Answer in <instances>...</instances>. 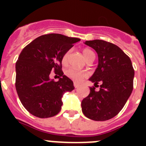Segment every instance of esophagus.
Instances as JSON below:
<instances>
[{
	"instance_id": "esophagus-1",
	"label": "esophagus",
	"mask_w": 146,
	"mask_h": 146,
	"mask_svg": "<svg viewBox=\"0 0 146 146\" xmlns=\"http://www.w3.org/2000/svg\"><path fill=\"white\" fill-rule=\"evenodd\" d=\"M74 88H77L79 87V86H80V84H78V83H77V82H74Z\"/></svg>"
}]
</instances>
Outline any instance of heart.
Segmentation results:
<instances>
[{
  "label": "heart",
  "mask_w": 146,
  "mask_h": 146,
  "mask_svg": "<svg viewBox=\"0 0 146 146\" xmlns=\"http://www.w3.org/2000/svg\"><path fill=\"white\" fill-rule=\"evenodd\" d=\"M69 54H70V51H67L62 57V64L66 65L67 64V61H68V58H69ZM82 54H83V56H84L85 59L86 60H88L90 58L94 57L95 56V54L93 52L92 50H90V49L86 48L82 50ZM66 75L68 77H69L70 79L73 80L77 81V82H80V81L82 80L84 77H86L87 74L86 72H83V71H79L77 70V69H68L66 71Z\"/></svg>",
  "instance_id": "1"
}]
</instances>
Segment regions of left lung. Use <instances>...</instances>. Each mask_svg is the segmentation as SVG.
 <instances>
[{"label":"left lung","mask_w":146,"mask_h":146,"mask_svg":"<svg viewBox=\"0 0 146 146\" xmlns=\"http://www.w3.org/2000/svg\"><path fill=\"white\" fill-rule=\"evenodd\" d=\"M85 44L96 50L99 59L89 80L94 86L100 82L101 86L98 91L90 88V94L81 103L82 111L91 120L107 121L118 115L128 100L133 90L135 71L129 57L114 44L99 39Z\"/></svg>","instance_id":"8db88e82"}]
</instances>
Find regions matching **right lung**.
I'll use <instances>...</instances> for the list:
<instances>
[{
	"label": "right lung",
	"instance_id": "add662e5",
	"mask_svg": "<svg viewBox=\"0 0 146 146\" xmlns=\"http://www.w3.org/2000/svg\"><path fill=\"white\" fill-rule=\"evenodd\" d=\"M79 41L50 33L36 38L22 50L16 62L15 87L20 102L31 114L45 118L60 111L64 94L74 89L73 82L64 75L62 57ZM51 70L59 75L58 82L49 78Z\"/></svg>",
	"mask_w": 146,
	"mask_h": 146
}]
</instances>
